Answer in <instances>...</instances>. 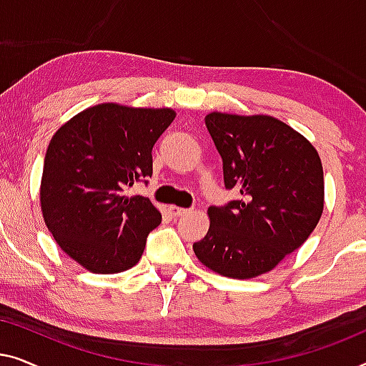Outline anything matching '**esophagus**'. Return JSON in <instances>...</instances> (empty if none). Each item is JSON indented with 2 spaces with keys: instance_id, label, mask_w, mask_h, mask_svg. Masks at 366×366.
Segmentation results:
<instances>
[{
  "instance_id": "34e87169",
  "label": "esophagus",
  "mask_w": 366,
  "mask_h": 366,
  "mask_svg": "<svg viewBox=\"0 0 366 366\" xmlns=\"http://www.w3.org/2000/svg\"><path fill=\"white\" fill-rule=\"evenodd\" d=\"M169 213H172L174 218H178V217H183V214L189 213V209L188 208H179V207H169Z\"/></svg>"
}]
</instances>
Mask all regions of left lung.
<instances>
[{
	"label": "left lung",
	"instance_id": "8db88e82",
	"mask_svg": "<svg viewBox=\"0 0 366 366\" xmlns=\"http://www.w3.org/2000/svg\"><path fill=\"white\" fill-rule=\"evenodd\" d=\"M224 188L239 199L209 207V229L193 243L204 267L247 280L302 247L323 213V168L307 138L273 117L209 113Z\"/></svg>",
	"mask_w": 366,
	"mask_h": 366
}]
</instances>
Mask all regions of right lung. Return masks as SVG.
<instances>
[{
	"label": "right lung",
	"mask_w": 366,
	"mask_h": 366,
	"mask_svg": "<svg viewBox=\"0 0 366 366\" xmlns=\"http://www.w3.org/2000/svg\"><path fill=\"white\" fill-rule=\"evenodd\" d=\"M169 108H88L54 133L44 157L41 212L59 248L93 273L134 267L162 213L127 189L153 174V147Z\"/></svg>",
	"instance_id": "add662e5"
}]
</instances>
